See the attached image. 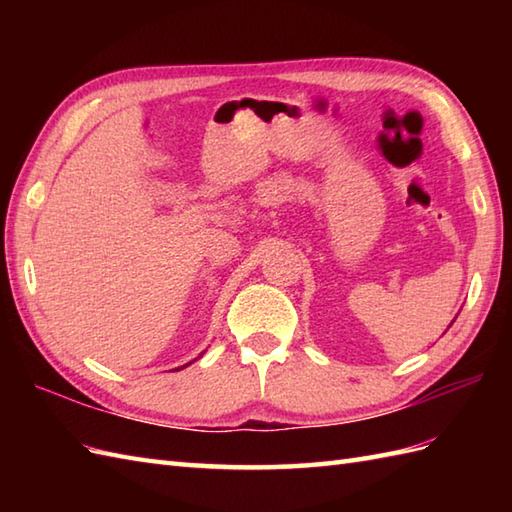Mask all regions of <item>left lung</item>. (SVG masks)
<instances>
[{"mask_svg":"<svg viewBox=\"0 0 512 512\" xmlns=\"http://www.w3.org/2000/svg\"><path fill=\"white\" fill-rule=\"evenodd\" d=\"M449 328H451V325H449Z\"/></svg>","mask_w":512,"mask_h":512,"instance_id":"1","label":"left lung"}]
</instances>
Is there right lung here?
Listing matches in <instances>:
<instances>
[{
    "label": "right lung",
    "mask_w": 512,
    "mask_h": 512,
    "mask_svg": "<svg viewBox=\"0 0 512 512\" xmlns=\"http://www.w3.org/2000/svg\"><path fill=\"white\" fill-rule=\"evenodd\" d=\"M187 365H191V363H187ZM187 365H182V367H187ZM182 367H178V369H182Z\"/></svg>",
    "instance_id": "obj_1"
}]
</instances>
